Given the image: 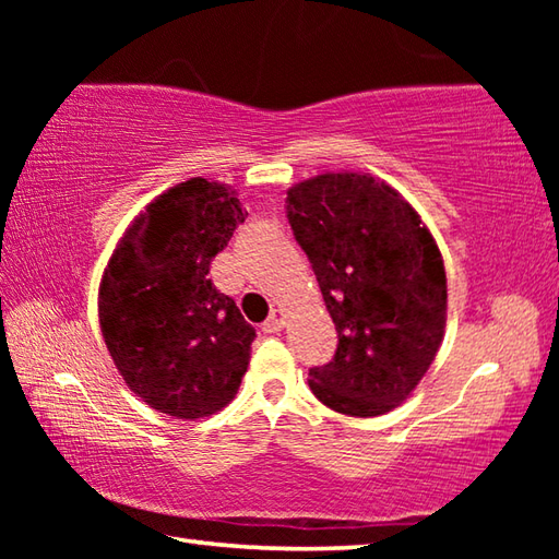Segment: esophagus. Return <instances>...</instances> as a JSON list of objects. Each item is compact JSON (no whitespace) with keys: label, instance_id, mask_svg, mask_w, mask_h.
Wrapping results in <instances>:
<instances>
[{"label":"esophagus","instance_id":"34e87169","mask_svg":"<svg viewBox=\"0 0 559 559\" xmlns=\"http://www.w3.org/2000/svg\"><path fill=\"white\" fill-rule=\"evenodd\" d=\"M286 325V313L283 310H273V313L263 320V333H278V330Z\"/></svg>","mask_w":559,"mask_h":559}]
</instances>
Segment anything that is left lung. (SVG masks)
Listing matches in <instances>:
<instances>
[{"instance_id": "1", "label": "left lung", "mask_w": 559, "mask_h": 559, "mask_svg": "<svg viewBox=\"0 0 559 559\" xmlns=\"http://www.w3.org/2000/svg\"><path fill=\"white\" fill-rule=\"evenodd\" d=\"M286 216L337 330L310 390L340 414L392 412L427 374L447 325L437 241L390 185L355 173L296 185Z\"/></svg>"}]
</instances>
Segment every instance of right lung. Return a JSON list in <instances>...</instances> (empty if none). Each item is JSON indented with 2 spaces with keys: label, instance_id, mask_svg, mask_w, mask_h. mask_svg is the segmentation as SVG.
<instances>
[{
  "label": "right lung",
  "instance_id": "right-lung-1",
  "mask_svg": "<svg viewBox=\"0 0 559 559\" xmlns=\"http://www.w3.org/2000/svg\"><path fill=\"white\" fill-rule=\"evenodd\" d=\"M246 212L202 177L167 189L112 251L98 318L122 380L153 409L200 419L239 392L257 330L210 278Z\"/></svg>",
  "mask_w": 559,
  "mask_h": 559
}]
</instances>
